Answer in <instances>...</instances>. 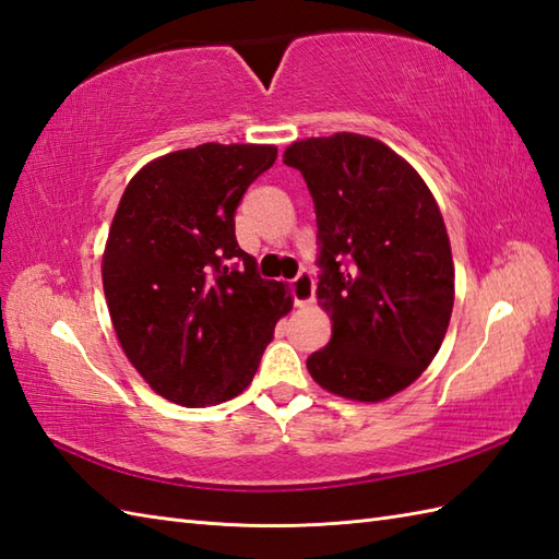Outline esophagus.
I'll return each instance as SVG.
<instances>
[{"label":"esophagus","instance_id":"1","mask_svg":"<svg viewBox=\"0 0 559 559\" xmlns=\"http://www.w3.org/2000/svg\"><path fill=\"white\" fill-rule=\"evenodd\" d=\"M293 298H295V305L298 307H305L310 305L314 300V278L310 271H302L298 273V276L293 278Z\"/></svg>","mask_w":559,"mask_h":559}]
</instances>
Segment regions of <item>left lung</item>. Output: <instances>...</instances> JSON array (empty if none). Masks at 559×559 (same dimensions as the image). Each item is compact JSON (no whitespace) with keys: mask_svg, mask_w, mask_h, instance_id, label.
Wrapping results in <instances>:
<instances>
[{"mask_svg":"<svg viewBox=\"0 0 559 559\" xmlns=\"http://www.w3.org/2000/svg\"><path fill=\"white\" fill-rule=\"evenodd\" d=\"M283 163L302 173L314 201L317 300L331 317V341L307 370L341 399L386 401L447 336L454 261L442 213L418 170L372 136L293 141Z\"/></svg>","mask_w":559,"mask_h":559,"instance_id":"left-lung-1","label":"left lung"}]
</instances>
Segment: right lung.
<instances>
[{
  "mask_svg": "<svg viewBox=\"0 0 559 559\" xmlns=\"http://www.w3.org/2000/svg\"><path fill=\"white\" fill-rule=\"evenodd\" d=\"M276 156L271 144L213 141L165 153L129 180L115 211L103 290L117 341L180 406L242 394L293 310L286 283L261 278L235 240V209Z\"/></svg>",
  "mask_w": 559,
  "mask_h": 559,
  "instance_id": "right-lung-1",
  "label": "right lung"
}]
</instances>
